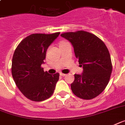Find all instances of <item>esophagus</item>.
<instances>
[{
    "mask_svg": "<svg viewBox=\"0 0 125 125\" xmlns=\"http://www.w3.org/2000/svg\"><path fill=\"white\" fill-rule=\"evenodd\" d=\"M60 75L62 76V77H64L66 75V74H64V73H60Z\"/></svg>",
    "mask_w": 125,
    "mask_h": 125,
    "instance_id": "1",
    "label": "esophagus"
}]
</instances>
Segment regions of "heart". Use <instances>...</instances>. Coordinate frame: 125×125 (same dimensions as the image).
I'll list each match as a JSON object with an SVG mask.
<instances>
[{
    "instance_id": "obj_1",
    "label": "heart",
    "mask_w": 125,
    "mask_h": 125,
    "mask_svg": "<svg viewBox=\"0 0 125 125\" xmlns=\"http://www.w3.org/2000/svg\"><path fill=\"white\" fill-rule=\"evenodd\" d=\"M67 43V42H65V41H62V42H61L60 43H59V46L64 45V44H65V43Z\"/></svg>"
}]
</instances>
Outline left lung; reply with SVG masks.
Wrapping results in <instances>:
<instances>
[{
  "mask_svg": "<svg viewBox=\"0 0 125 125\" xmlns=\"http://www.w3.org/2000/svg\"><path fill=\"white\" fill-rule=\"evenodd\" d=\"M61 36L71 42L83 66L82 75H74L72 92L80 98H94L104 91L111 78L112 65L108 48L98 37L88 32H68Z\"/></svg>",
  "mask_w": 125,
  "mask_h": 125,
  "instance_id": "obj_1",
  "label": "left lung"
}]
</instances>
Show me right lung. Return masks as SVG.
Listing matches in <instances>:
<instances>
[{
    "label": "right lung",
    "instance_id": "1",
    "mask_svg": "<svg viewBox=\"0 0 125 125\" xmlns=\"http://www.w3.org/2000/svg\"><path fill=\"white\" fill-rule=\"evenodd\" d=\"M60 32L32 34L24 38L14 50L11 73L16 86L32 101L42 102L52 95L59 73L44 72L42 64L48 46Z\"/></svg>",
    "mask_w": 125,
    "mask_h": 125
}]
</instances>
